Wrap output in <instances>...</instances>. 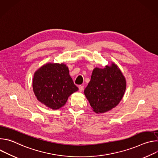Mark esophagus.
Segmentation results:
<instances>
[{"instance_id":"esophagus-1","label":"esophagus","mask_w":158,"mask_h":158,"mask_svg":"<svg viewBox=\"0 0 158 158\" xmlns=\"http://www.w3.org/2000/svg\"><path fill=\"white\" fill-rule=\"evenodd\" d=\"M83 89H84V86L80 85L79 86V91H80V92H82V91H83Z\"/></svg>"}]
</instances>
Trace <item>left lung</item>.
Here are the masks:
<instances>
[{
  "mask_svg": "<svg viewBox=\"0 0 158 158\" xmlns=\"http://www.w3.org/2000/svg\"><path fill=\"white\" fill-rule=\"evenodd\" d=\"M126 88L124 76L114 63L93 70L84 94L96 113H104L121 101Z\"/></svg>",
  "mask_w": 158,
  "mask_h": 158,
  "instance_id": "obj_1",
  "label": "left lung"
}]
</instances>
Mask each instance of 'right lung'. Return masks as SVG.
<instances>
[{"instance_id":"right-lung-1","label":"right lung","mask_w":158,"mask_h":158,"mask_svg":"<svg viewBox=\"0 0 158 158\" xmlns=\"http://www.w3.org/2000/svg\"><path fill=\"white\" fill-rule=\"evenodd\" d=\"M33 90L41 103L52 109L64 106L69 96L78 91L65 64L48 63L34 73Z\"/></svg>"}]
</instances>
